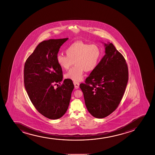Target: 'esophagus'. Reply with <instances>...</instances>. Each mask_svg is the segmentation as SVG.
Segmentation results:
<instances>
[{
  "label": "esophagus",
  "instance_id": "1",
  "mask_svg": "<svg viewBox=\"0 0 155 155\" xmlns=\"http://www.w3.org/2000/svg\"><path fill=\"white\" fill-rule=\"evenodd\" d=\"M73 84H74V85L75 88V89H78V87H79V85H80L79 83L74 81L73 82Z\"/></svg>",
  "mask_w": 155,
  "mask_h": 155
}]
</instances>
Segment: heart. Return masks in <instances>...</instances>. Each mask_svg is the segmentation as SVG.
<instances>
[{"label": "heart", "instance_id": "b5f03b06", "mask_svg": "<svg viewBox=\"0 0 155 155\" xmlns=\"http://www.w3.org/2000/svg\"><path fill=\"white\" fill-rule=\"evenodd\" d=\"M67 55L58 54L57 62L61 68L68 70L75 64L65 75V77L74 81H80L84 71L95 69L101 56V50L97 45L76 42L70 45L66 50Z\"/></svg>", "mask_w": 155, "mask_h": 155}]
</instances>
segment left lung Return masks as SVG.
<instances>
[{
  "label": "left lung",
  "mask_w": 155,
  "mask_h": 155,
  "mask_svg": "<svg viewBox=\"0 0 155 155\" xmlns=\"http://www.w3.org/2000/svg\"><path fill=\"white\" fill-rule=\"evenodd\" d=\"M105 55L80 87L87 110L94 117H105L120 103L128 81L125 58L111 43L104 44Z\"/></svg>",
  "instance_id": "8db88e82"
}]
</instances>
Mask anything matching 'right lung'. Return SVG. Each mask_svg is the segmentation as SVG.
<instances>
[{"instance_id": "right-lung-1", "label": "right lung", "mask_w": 155, "mask_h": 155, "mask_svg": "<svg viewBox=\"0 0 155 155\" xmlns=\"http://www.w3.org/2000/svg\"><path fill=\"white\" fill-rule=\"evenodd\" d=\"M68 38L40 43L27 59L24 69L25 89L36 110L45 117L57 119L66 113L74 89L70 79L63 78L57 62L59 48ZM60 84L56 89L54 86Z\"/></svg>"}]
</instances>
